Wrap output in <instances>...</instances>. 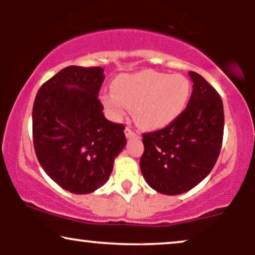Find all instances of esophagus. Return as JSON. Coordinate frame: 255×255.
<instances>
[{"instance_id":"esophagus-1","label":"esophagus","mask_w":255,"mask_h":255,"mask_svg":"<svg viewBox=\"0 0 255 255\" xmlns=\"http://www.w3.org/2000/svg\"><path fill=\"white\" fill-rule=\"evenodd\" d=\"M124 132H125V135H127V138H132V137H135V135H137V133H135V132L130 128H125Z\"/></svg>"}]
</instances>
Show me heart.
<instances>
[{"label":"heart","instance_id":"b5f03b06","mask_svg":"<svg viewBox=\"0 0 255 255\" xmlns=\"http://www.w3.org/2000/svg\"><path fill=\"white\" fill-rule=\"evenodd\" d=\"M113 93L103 94L102 104L113 121H122L132 110L141 128L159 130L183 113L190 95V82L180 74L144 71L117 76Z\"/></svg>","mask_w":255,"mask_h":255}]
</instances>
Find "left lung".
<instances>
[{
    "label": "left lung",
    "mask_w": 255,
    "mask_h": 255,
    "mask_svg": "<svg viewBox=\"0 0 255 255\" xmlns=\"http://www.w3.org/2000/svg\"><path fill=\"white\" fill-rule=\"evenodd\" d=\"M193 93L183 113L168 127L142 134V176L165 195L197 186L214 168L221 152L224 109L219 94L203 76L189 72Z\"/></svg>",
    "instance_id": "8db88e82"
}]
</instances>
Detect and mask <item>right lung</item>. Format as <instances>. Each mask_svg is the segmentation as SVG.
<instances>
[{
    "instance_id": "obj_1",
    "label": "right lung",
    "mask_w": 255,
    "mask_h": 255,
    "mask_svg": "<svg viewBox=\"0 0 255 255\" xmlns=\"http://www.w3.org/2000/svg\"><path fill=\"white\" fill-rule=\"evenodd\" d=\"M101 67L68 66L38 90L32 110L33 146L45 173L65 190L89 194L109 180L127 145L123 124L104 117Z\"/></svg>"
}]
</instances>
